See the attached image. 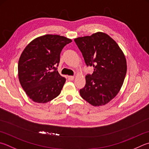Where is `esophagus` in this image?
I'll list each match as a JSON object with an SVG mask.
<instances>
[{
	"label": "esophagus",
	"mask_w": 149,
	"mask_h": 149,
	"mask_svg": "<svg viewBox=\"0 0 149 149\" xmlns=\"http://www.w3.org/2000/svg\"><path fill=\"white\" fill-rule=\"evenodd\" d=\"M68 79L69 81H73L74 79V77L72 75H69V76H68Z\"/></svg>",
	"instance_id": "34e87169"
}]
</instances>
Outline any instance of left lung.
<instances>
[{"instance_id":"1","label":"left lung","mask_w":149,"mask_h":149,"mask_svg":"<svg viewBox=\"0 0 149 149\" xmlns=\"http://www.w3.org/2000/svg\"><path fill=\"white\" fill-rule=\"evenodd\" d=\"M86 65L93 66V74L85 76L81 96L94 106L104 105L117 96L127 70L125 56L109 35L98 32L74 39Z\"/></svg>"}]
</instances>
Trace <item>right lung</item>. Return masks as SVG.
<instances>
[{
    "instance_id": "1",
    "label": "right lung",
    "mask_w": 149,
    "mask_h": 149,
    "mask_svg": "<svg viewBox=\"0 0 149 149\" xmlns=\"http://www.w3.org/2000/svg\"><path fill=\"white\" fill-rule=\"evenodd\" d=\"M71 42L66 37L47 34L32 40L23 50L18 63L19 80L32 101L44 104L60 94L66 79L57 66L63 47Z\"/></svg>"
}]
</instances>
